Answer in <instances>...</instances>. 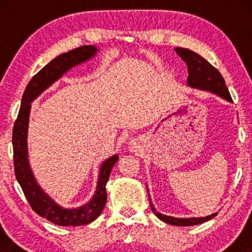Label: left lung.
Wrapping results in <instances>:
<instances>
[{
    "instance_id": "left-lung-1",
    "label": "left lung",
    "mask_w": 252,
    "mask_h": 252,
    "mask_svg": "<svg viewBox=\"0 0 252 252\" xmlns=\"http://www.w3.org/2000/svg\"><path fill=\"white\" fill-rule=\"evenodd\" d=\"M177 54L180 56L182 60L186 62L188 67V85L191 87L204 89V91H210L215 94L221 96L222 98L227 99V101L232 102L233 99L230 97V94L228 92V88L226 87L225 80H223L222 75L220 72L217 70L215 66H212L208 61L204 60L198 54L194 53V51L186 49V48H177L175 49ZM150 199V197H149ZM154 213L163 221L170 223V225L174 226H194L198 225V223L205 222L208 220L212 219L213 217L217 216V212L213 213L211 216L205 217V218H188V219H179L173 218V217L164 216L161 213H158L157 210L154 208L151 204Z\"/></svg>"
}]
</instances>
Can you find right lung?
<instances>
[{"label":"right lung","instance_id":"obj_1","mask_svg":"<svg viewBox=\"0 0 252 252\" xmlns=\"http://www.w3.org/2000/svg\"><path fill=\"white\" fill-rule=\"evenodd\" d=\"M97 49L94 46H81L68 53L62 54L46 66L37 72L27 85L22 98L18 117H17L12 130V146H13V166L17 181L19 182L31 208L37 215L43 217L58 226H80L92 222L101 215L106 203L105 185L109 180L110 173L113 165L118 160V155L112 156L102 164L99 171L98 184L96 192L92 201L79 209H64L57 205L49 196L44 194L42 189L36 184L32 171H31L29 160H27V125H29V115L31 102L39 96L44 89L56 81L63 75L68 68L80 64L81 62L89 60L95 55Z\"/></svg>","mask_w":252,"mask_h":252}]
</instances>
